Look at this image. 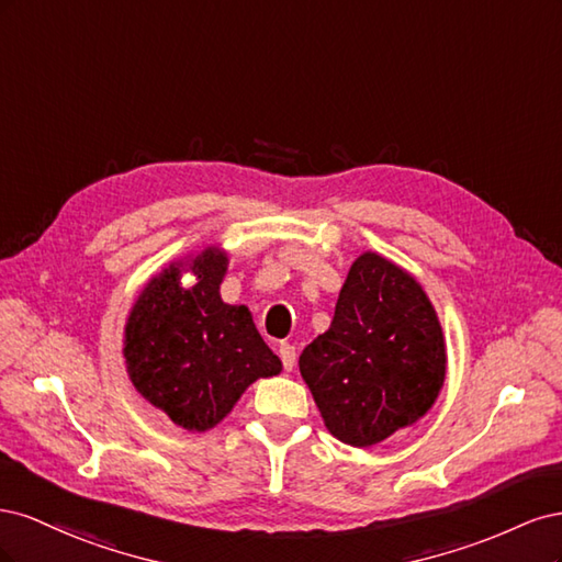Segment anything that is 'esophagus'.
<instances>
[{"label":"esophagus","mask_w":562,"mask_h":562,"mask_svg":"<svg viewBox=\"0 0 562 562\" xmlns=\"http://www.w3.org/2000/svg\"><path fill=\"white\" fill-rule=\"evenodd\" d=\"M279 356H281V361H283V368L285 370H293L295 368V347L293 345H288V342H283L281 347H279Z\"/></svg>","instance_id":"obj_1"}]
</instances>
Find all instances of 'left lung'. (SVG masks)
Wrapping results in <instances>:
<instances>
[{
    "mask_svg": "<svg viewBox=\"0 0 562 562\" xmlns=\"http://www.w3.org/2000/svg\"><path fill=\"white\" fill-rule=\"evenodd\" d=\"M446 339L422 285L378 252L351 265L330 328L300 356L328 431L382 443L427 415L446 380Z\"/></svg>",
    "mask_w": 562,
    "mask_h": 562,
    "instance_id": "1",
    "label": "left lung"
}]
</instances>
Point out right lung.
Masks as SVG:
<instances>
[{
  "label": "right lung",
  "instance_id": "1",
  "mask_svg": "<svg viewBox=\"0 0 562 562\" xmlns=\"http://www.w3.org/2000/svg\"><path fill=\"white\" fill-rule=\"evenodd\" d=\"M182 266L198 277L190 289L179 283ZM225 271L227 255L217 248L173 262L145 285L126 321L133 386L187 431L213 429L255 380L281 372L248 307L220 297Z\"/></svg>",
  "mask_w": 562,
  "mask_h": 562
}]
</instances>
